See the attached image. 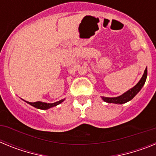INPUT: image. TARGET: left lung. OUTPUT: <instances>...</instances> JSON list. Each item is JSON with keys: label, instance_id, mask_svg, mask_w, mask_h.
<instances>
[{"label": "left lung", "instance_id": "8db88e82", "mask_svg": "<svg viewBox=\"0 0 156 156\" xmlns=\"http://www.w3.org/2000/svg\"><path fill=\"white\" fill-rule=\"evenodd\" d=\"M147 74H148V70L147 68L144 70V73L143 74L141 79L140 80L137 84L135 85L133 88H131L130 90H129L128 91H126V93H124L123 94H122L121 96L116 98H105L102 97L103 100L105 101V102L108 103H115V104H123V103H126L129 101H130L131 99H133L134 98V96L138 93L140 90V89L142 88V87L144 86V83L146 81V78H147Z\"/></svg>", "mask_w": 156, "mask_h": 156}]
</instances>
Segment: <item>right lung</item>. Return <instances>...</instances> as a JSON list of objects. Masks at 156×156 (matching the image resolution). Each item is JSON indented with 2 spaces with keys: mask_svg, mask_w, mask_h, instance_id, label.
<instances>
[{
  "mask_svg": "<svg viewBox=\"0 0 156 156\" xmlns=\"http://www.w3.org/2000/svg\"><path fill=\"white\" fill-rule=\"evenodd\" d=\"M63 101H64V99L58 101L55 103H45L41 102V101H36V102H29V101H27V102L33 105L34 107H35V108H40V109H48V108H50L51 107H54V106L58 105L62 102Z\"/></svg>",
  "mask_w": 156,
  "mask_h": 156,
  "instance_id": "obj_1",
  "label": "right lung"
}]
</instances>
